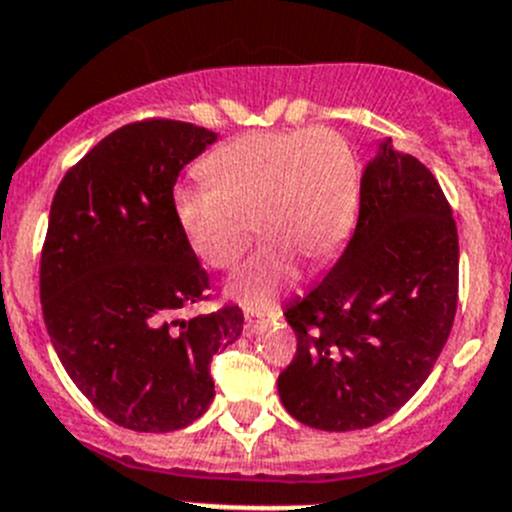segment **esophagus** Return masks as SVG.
Masks as SVG:
<instances>
[{
    "instance_id": "obj_1",
    "label": "esophagus",
    "mask_w": 512,
    "mask_h": 512,
    "mask_svg": "<svg viewBox=\"0 0 512 512\" xmlns=\"http://www.w3.org/2000/svg\"><path fill=\"white\" fill-rule=\"evenodd\" d=\"M280 318L278 310H272L270 315H255V313H247L245 315V331L247 336H255V333H260L262 328H267V323H275Z\"/></svg>"
}]
</instances>
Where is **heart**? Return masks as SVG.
Here are the masks:
<instances>
[{"label":"heart","instance_id":"heart-1","mask_svg":"<svg viewBox=\"0 0 512 512\" xmlns=\"http://www.w3.org/2000/svg\"><path fill=\"white\" fill-rule=\"evenodd\" d=\"M207 184H179L174 217L191 252L214 270L245 255L252 222L265 245L234 272L229 298L267 310L298 275L336 255L358 204L351 146L331 128L234 138L202 161Z\"/></svg>","mask_w":512,"mask_h":512}]
</instances>
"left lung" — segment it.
<instances>
[{"instance_id": "obj_1", "label": "left lung", "mask_w": 512, "mask_h": 512, "mask_svg": "<svg viewBox=\"0 0 512 512\" xmlns=\"http://www.w3.org/2000/svg\"><path fill=\"white\" fill-rule=\"evenodd\" d=\"M457 272V227L437 179L386 138L361 176L346 250L285 310L298 338L278 376L290 417L351 432L404 407L450 338Z\"/></svg>"}]
</instances>
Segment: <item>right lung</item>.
Instances as JSON below:
<instances>
[{"mask_svg": "<svg viewBox=\"0 0 512 512\" xmlns=\"http://www.w3.org/2000/svg\"><path fill=\"white\" fill-rule=\"evenodd\" d=\"M217 141L148 118L93 146L60 181L40 260L45 326L60 364L100 414L133 432H174L209 409L212 356L242 310L179 318L209 275L174 217L179 171Z\"/></svg>", "mask_w": 512, "mask_h": 512, "instance_id": "add662e5", "label": "right lung"}]
</instances>
